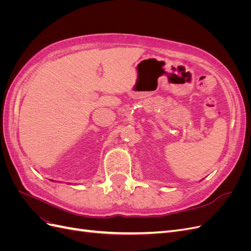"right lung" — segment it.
Masks as SVG:
<instances>
[{
  "mask_svg": "<svg viewBox=\"0 0 251 251\" xmlns=\"http://www.w3.org/2000/svg\"><path fill=\"white\" fill-rule=\"evenodd\" d=\"M51 181H53V180H51Z\"/></svg>",
  "mask_w": 251,
  "mask_h": 251,
  "instance_id": "add662e5",
  "label": "right lung"
}]
</instances>
